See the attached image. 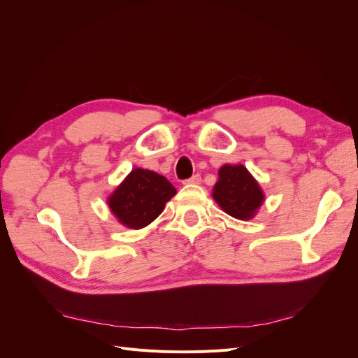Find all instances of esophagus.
<instances>
[{
  "instance_id": "34e87169",
  "label": "esophagus",
  "mask_w": 358,
  "mask_h": 358,
  "mask_svg": "<svg viewBox=\"0 0 358 358\" xmlns=\"http://www.w3.org/2000/svg\"><path fill=\"white\" fill-rule=\"evenodd\" d=\"M200 182H201V176L200 175H194L192 178L183 180V183H185V185H199Z\"/></svg>"
}]
</instances>
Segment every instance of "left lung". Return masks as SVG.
<instances>
[{
  "mask_svg": "<svg viewBox=\"0 0 358 358\" xmlns=\"http://www.w3.org/2000/svg\"><path fill=\"white\" fill-rule=\"evenodd\" d=\"M212 196L220 208L236 220H251L264 201L258 182L242 164H225L218 171Z\"/></svg>",
  "mask_w": 358,
  "mask_h": 358,
  "instance_id": "8db88e82",
  "label": "left lung"
}]
</instances>
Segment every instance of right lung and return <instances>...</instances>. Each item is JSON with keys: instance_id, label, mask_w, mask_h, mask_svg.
I'll list each match as a JSON object with an SVG mask.
<instances>
[{"instance_id": "obj_1", "label": "right lung", "mask_w": 358, "mask_h": 358, "mask_svg": "<svg viewBox=\"0 0 358 358\" xmlns=\"http://www.w3.org/2000/svg\"><path fill=\"white\" fill-rule=\"evenodd\" d=\"M175 194L176 188L164 176L152 170L134 169L107 199V204L119 222L138 230L158 218Z\"/></svg>"}]
</instances>
